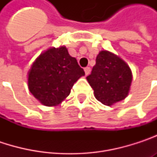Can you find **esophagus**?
Returning a JSON list of instances; mask_svg holds the SVG:
<instances>
[{"mask_svg":"<svg viewBox=\"0 0 157 157\" xmlns=\"http://www.w3.org/2000/svg\"><path fill=\"white\" fill-rule=\"evenodd\" d=\"M84 73H85V75H88L91 73V68H90V67L84 68Z\"/></svg>","mask_w":157,"mask_h":157,"instance_id":"obj_1","label":"esophagus"}]
</instances>
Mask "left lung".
Masks as SVG:
<instances>
[{
    "mask_svg": "<svg viewBox=\"0 0 157 157\" xmlns=\"http://www.w3.org/2000/svg\"><path fill=\"white\" fill-rule=\"evenodd\" d=\"M87 81L94 89L95 98L105 105L111 106L127 97L133 75L128 64L109 51H101L96 63Z\"/></svg>",
    "mask_w": 157,
    "mask_h": 157,
    "instance_id": "obj_1",
    "label": "left lung"
}]
</instances>
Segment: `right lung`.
Returning a JSON list of instances; mask_svg holds the SVG:
<instances>
[{"instance_id": "obj_1", "label": "right lung", "mask_w": 157, "mask_h": 157, "mask_svg": "<svg viewBox=\"0 0 157 157\" xmlns=\"http://www.w3.org/2000/svg\"><path fill=\"white\" fill-rule=\"evenodd\" d=\"M84 75L77 60L65 46L42 52L28 72V88L45 106H56L70 94L75 82Z\"/></svg>"}]
</instances>
